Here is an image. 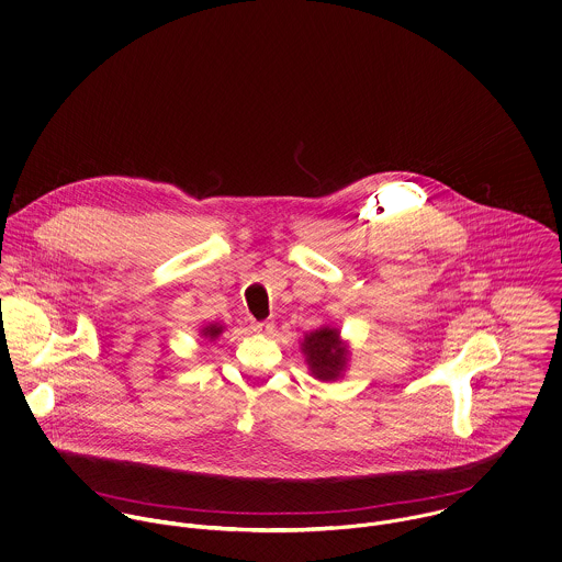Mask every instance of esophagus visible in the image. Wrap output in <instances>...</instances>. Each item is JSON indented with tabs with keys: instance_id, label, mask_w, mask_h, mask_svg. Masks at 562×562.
Returning a JSON list of instances; mask_svg holds the SVG:
<instances>
[{
	"instance_id": "1",
	"label": "esophagus",
	"mask_w": 562,
	"mask_h": 562,
	"mask_svg": "<svg viewBox=\"0 0 562 562\" xmlns=\"http://www.w3.org/2000/svg\"><path fill=\"white\" fill-rule=\"evenodd\" d=\"M251 330L258 335H269L273 330V322H254Z\"/></svg>"
}]
</instances>
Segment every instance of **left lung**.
I'll list each match as a JSON object with an SVG mask.
<instances>
[{
    "label": "left lung",
    "instance_id": "obj_1",
    "mask_svg": "<svg viewBox=\"0 0 562 562\" xmlns=\"http://www.w3.org/2000/svg\"><path fill=\"white\" fill-rule=\"evenodd\" d=\"M302 353L313 378L322 382H335L342 378L347 369L349 342L340 338V330L335 326H322L304 337Z\"/></svg>",
    "mask_w": 562,
    "mask_h": 562
}]
</instances>
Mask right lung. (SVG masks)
Here are the masks:
<instances>
[{
	"label": "right lung",
	"instance_id": "1",
	"mask_svg": "<svg viewBox=\"0 0 562 562\" xmlns=\"http://www.w3.org/2000/svg\"><path fill=\"white\" fill-rule=\"evenodd\" d=\"M224 330L225 326H222V324H206V326L200 328V337L204 340H215V338L222 337Z\"/></svg>",
	"mask_w": 562,
	"mask_h": 562
}]
</instances>
